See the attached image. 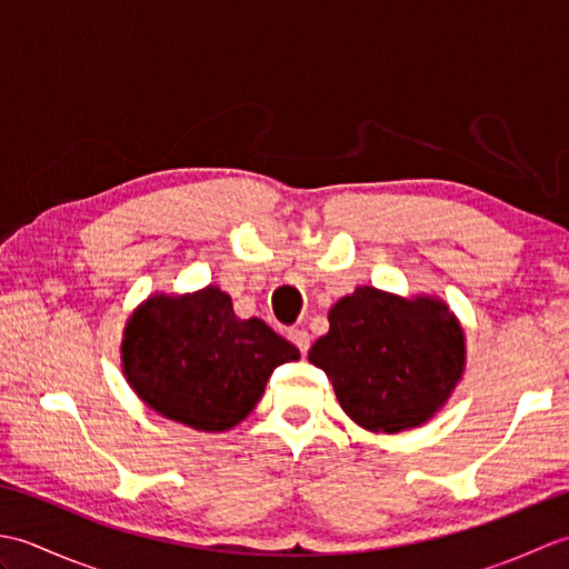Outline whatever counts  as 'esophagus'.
<instances>
[{"label": "esophagus", "mask_w": 569, "mask_h": 569, "mask_svg": "<svg viewBox=\"0 0 569 569\" xmlns=\"http://www.w3.org/2000/svg\"><path fill=\"white\" fill-rule=\"evenodd\" d=\"M288 340H291L303 355L310 349V335L303 328H291V330H288Z\"/></svg>", "instance_id": "1"}]
</instances>
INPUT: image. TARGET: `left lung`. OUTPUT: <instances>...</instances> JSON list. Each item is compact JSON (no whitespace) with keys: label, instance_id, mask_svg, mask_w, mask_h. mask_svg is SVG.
Wrapping results in <instances>:
<instances>
[{"label":"left lung","instance_id":"8db88e82","mask_svg":"<svg viewBox=\"0 0 569 569\" xmlns=\"http://www.w3.org/2000/svg\"><path fill=\"white\" fill-rule=\"evenodd\" d=\"M308 359L328 373L345 413L373 432L432 418L465 371V335L445 303L361 286L330 310Z\"/></svg>","mask_w":569,"mask_h":569}]
</instances>
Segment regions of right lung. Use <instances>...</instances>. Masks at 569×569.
I'll return each instance as SVG.
<instances>
[{"label":"right lung","instance_id":"add662e5","mask_svg":"<svg viewBox=\"0 0 569 569\" xmlns=\"http://www.w3.org/2000/svg\"><path fill=\"white\" fill-rule=\"evenodd\" d=\"M298 357L263 320H239L217 286L149 298L129 318L122 342L127 381L141 401L204 432L247 418L273 369Z\"/></svg>","mask_w":569,"mask_h":569}]
</instances>
